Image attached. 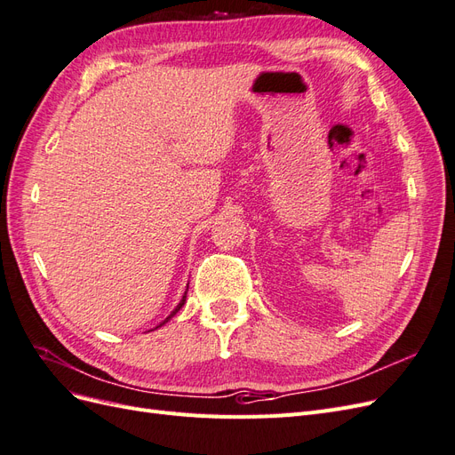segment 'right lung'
Instances as JSON below:
<instances>
[{
  "mask_svg": "<svg viewBox=\"0 0 455 455\" xmlns=\"http://www.w3.org/2000/svg\"><path fill=\"white\" fill-rule=\"evenodd\" d=\"M186 294H188V291H186ZM186 294H184V298H182V299H180V304H178V306H176V309H174V311H172V313H171V315H169V316H167V321H169V319H171V316H172V315H176V313H178V311H180V307H182V306H184V304H186ZM167 321H164V323H167ZM164 323H163V324H164ZM159 326H161V324H159Z\"/></svg>",
  "mask_w": 455,
  "mask_h": 455,
  "instance_id": "right-lung-1",
  "label": "right lung"
}]
</instances>
